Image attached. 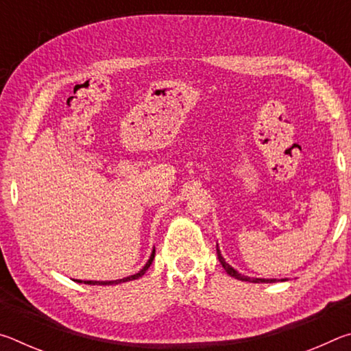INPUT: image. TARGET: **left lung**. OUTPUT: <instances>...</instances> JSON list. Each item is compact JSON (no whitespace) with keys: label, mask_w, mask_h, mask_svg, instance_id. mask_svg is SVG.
Returning <instances> with one entry per match:
<instances>
[{"label":"left lung","mask_w":351,"mask_h":351,"mask_svg":"<svg viewBox=\"0 0 351 351\" xmlns=\"http://www.w3.org/2000/svg\"><path fill=\"white\" fill-rule=\"evenodd\" d=\"M217 254H218V260H219V263H221V266L224 268V271L228 272V274H229L230 277L237 278V280H241V282H251V283H274V282H278L277 278H257V277H247V276H243V274H240L239 271L234 269L232 266H230V265L228 263V261L224 260V257L221 255V251H219L218 245H217ZM280 282H283V278H282Z\"/></svg>","instance_id":"1"}]
</instances>
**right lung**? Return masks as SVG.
I'll return each mask as SVG.
<instances>
[{
  "instance_id": "add662e5",
  "label": "right lung",
  "mask_w": 351,
  "mask_h": 351,
  "mask_svg": "<svg viewBox=\"0 0 351 351\" xmlns=\"http://www.w3.org/2000/svg\"><path fill=\"white\" fill-rule=\"evenodd\" d=\"M154 258V247L152 251V255L150 258L147 260V263L144 265V268H142L139 272H136V274L133 276H128V277H123V278H119V280H105V282H97V280H75L77 283H85V285H119V283H125V282H132V280H136V278H139L145 274V271L150 268L152 261Z\"/></svg>"
}]
</instances>
